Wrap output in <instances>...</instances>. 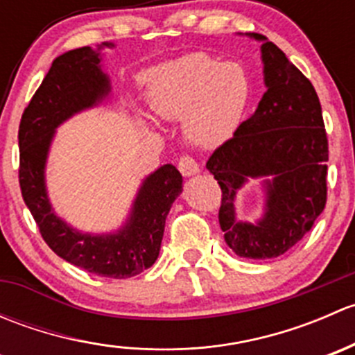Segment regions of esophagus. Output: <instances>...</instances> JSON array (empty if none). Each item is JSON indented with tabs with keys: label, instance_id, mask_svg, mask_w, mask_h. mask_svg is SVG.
<instances>
[{
	"label": "esophagus",
	"instance_id": "1",
	"mask_svg": "<svg viewBox=\"0 0 355 355\" xmlns=\"http://www.w3.org/2000/svg\"><path fill=\"white\" fill-rule=\"evenodd\" d=\"M178 170H180V173L184 175V177H192V175L199 173L200 168L198 161L192 156H182L180 159H178Z\"/></svg>",
	"mask_w": 355,
	"mask_h": 355
}]
</instances>
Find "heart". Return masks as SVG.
<instances>
[{"label":"heart","mask_w":355,"mask_h":355,"mask_svg":"<svg viewBox=\"0 0 355 355\" xmlns=\"http://www.w3.org/2000/svg\"><path fill=\"white\" fill-rule=\"evenodd\" d=\"M146 96L157 118L185 116L189 141L214 148L237 130L250 98V80L241 63L191 53L149 71Z\"/></svg>","instance_id":"obj_1"}]
</instances>
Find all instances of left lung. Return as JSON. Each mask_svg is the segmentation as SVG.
I'll return each instance as SVG.
<instances>
[{
  "instance_id": "obj_1",
  "label": "left lung",
  "mask_w": 355,
  "mask_h": 355,
  "mask_svg": "<svg viewBox=\"0 0 355 355\" xmlns=\"http://www.w3.org/2000/svg\"><path fill=\"white\" fill-rule=\"evenodd\" d=\"M266 92L257 110L220 146L206 168L221 187L220 227L237 256L270 259L285 254L314 225L327 204L328 139L320 98L309 78L264 35ZM265 181L267 207L256 224L234 216V196L247 178Z\"/></svg>"
}]
</instances>
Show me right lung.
Instances as JSON below:
<instances>
[{
  "mask_svg": "<svg viewBox=\"0 0 355 355\" xmlns=\"http://www.w3.org/2000/svg\"><path fill=\"white\" fill-rule=\"evenodd\" d=\"M113 46L105 42L98 49ZM99 63V51L89 46L63 53L53 62L20 120L19 182L25 204L53 252L89 273L120 280L155 264L164 221L182 192V175L173 164H163L149 175L139 189L127 223L114 234H82L56 216L44 182L49 146L58 125L110 94V78Z\"/></svg>",
  "mask_w": 355,
  "mask_h": 355,
  "instance_id": "add662e5",
  "label": "right lung"
}]
</instances>
